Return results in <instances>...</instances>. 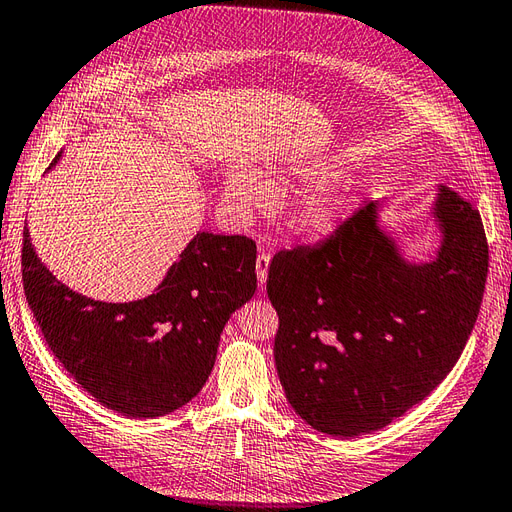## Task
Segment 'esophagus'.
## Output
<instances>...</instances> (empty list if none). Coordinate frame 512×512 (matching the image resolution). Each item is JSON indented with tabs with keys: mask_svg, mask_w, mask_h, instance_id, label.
Segmentation results:
<instances>
[{
	"mask_svg": "<svg viewBox=\"0 0 512 512\" xmlns=\"http://www.w3.org/2000/svg\"><path fill=\"white\" fill-rule=\"evenodd\" d=\"M269 263H271V256H269L267 252L258 254V258H256V276H258V282H260V284H265V282H267Z\"/></svg>",
	"mask_w": 512,
	"mask_h": 512,
	"instance_id": "1",
	"label": "esophagus"
}]
</instances>
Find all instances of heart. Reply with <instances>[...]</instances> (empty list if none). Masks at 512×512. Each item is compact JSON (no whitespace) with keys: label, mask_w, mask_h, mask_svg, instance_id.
<instances>
[{"label":"heart","mask_w":512,"mask_h":512,"mask_svg":"<svg viewBox=\"0 0 512 512\" xmlns=\"http://www.w3.org/2000/svg\"><path fill=\"white\" fill-rule=\"evenodd\" d=\"M323 173L326 171L319 167L297 165L286 171V176L302 184H308L317 182ZM282 189L284 176L267 180L263 173L243 165H232L226 171V197L236 210H241V213H249V210L256 208H267L271 204L273 193H280ZM350 210V191H347L343 184H326L297 204V208L289 217V223L293 230L302 234L328 236L341 226L345 217L350 215Z\"/></svg>","instance_id":"obj_1"}]
</instances>
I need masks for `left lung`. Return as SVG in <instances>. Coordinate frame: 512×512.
<instances>
[{
	"label": "left lung",
	"mask_w": 512,
	"mask_h": 512,
	"mask_svg": "<svg viewBox=\"0 0 512 512\" xmlns=\"http://www.w3.org/2000/svg\"><path fill=\"white\" fill-rule=\"evenodd\" d=\"M369 202L319 245L271 260L278 310L273 345L286 400L332 436L380 430L452 371L478 319L489 245L467 199L439 186L432 217L441 245L410 263Z\"/></svg>",
	"instance_id": "1"
}]
</instances>
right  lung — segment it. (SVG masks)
I'll list each match as a JSON object with an SVG mask.
<instances>
[{"mask_svg": "<svg viewBox=\"0 0 512 512\" xmlns=\"http://www.w3.org/2000/svg\"><path fill=\"white\" fill-rule=\"evenodd\" d=\"M62 149L52 160L54 169ZM23 289L49 350L82 389L132 419L169 415L202 391L221 332L256 293V243L197 232L152 295L108 304L56 280L23 230Z\"/></svg>", "mask_w": 512, "mask_h": 512, "instance_id": "right-lung-1", "label": "right lung"}]
</instances>
